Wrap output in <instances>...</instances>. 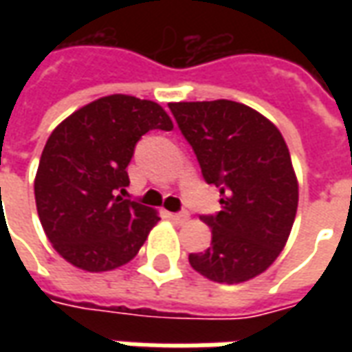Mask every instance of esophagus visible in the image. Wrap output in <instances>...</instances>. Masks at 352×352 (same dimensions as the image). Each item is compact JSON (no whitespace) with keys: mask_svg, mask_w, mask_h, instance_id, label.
<instances>
[{"mask_svg":"<svg viewBox=\"0 0 352 352\" xmlns=\"http://www.w3.org/2000/svg\"><path fill=\"white\" fill-rule=\"evenodd\" d=\"M171 219H173L177 224H183V222L188 221V213H186V211H181V213H173V214H171Z\"/></svg>","mask_w":352,"mask_h":352,"instance_id":"esophagus-1","label":"esophagus"}]
</instances>
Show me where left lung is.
Segmentation results:
<instances>
[{
	"label": "left lung",
	"mask_w": 352,
	"mask_h": 352,
	"mask_svg": "<svg viewBox=\"0 0 352 352\" xmlns=\"http://www.w3.org/2000/svg\"><path fill=\"white\" fill-rule=\"evenodd\" d=\"M221 211L201 217L211 247L188 256L198 273L236 285L264 273L285 249L298 209V179L277 126L230 100L169 103Z\"/></svg>",
	"instance_id": "obj_1"
}]
</instances>
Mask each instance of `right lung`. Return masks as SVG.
I'll use <instances>...</instances> for the list:
<instances>
[{"instance_id":"right-lung-1","label":"right lung","mask_w":352,"mask_h":352,"mask_svg":"<svg viewBox=\"0 0 352 352\" xmlns=\"http://www.w3.org/2000/svg\"><path fill=\"white\" fill-rule=\"evenodd\" d=\"M173 130L151 100L113 94L75 111L47 139L35 175L37 214L52 247L85 272L128 264L160 221L158 213L124 199L128 164L141 135Z\"/></svg>"}]
</instances>
